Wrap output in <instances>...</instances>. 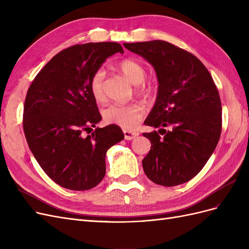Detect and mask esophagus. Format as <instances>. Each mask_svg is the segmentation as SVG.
<instances>
[{"mask_svg":"<svg viewBox=\"0 0 249 249\" xmlns=\"http://www.w3.org/2000/svg\"><path fill=\"white\" fill-rule=\"evenodd\" d=\"M124 134L125 140H133L139 135L138 132H131V131H127V130H124Z\"/></svg>","mask_w":249,"mask_h":249,"instance_id":"esophagus-1","label":"esophagus"}]
</instances>
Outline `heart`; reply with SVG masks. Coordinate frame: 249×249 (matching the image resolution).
<instances>
[{"mask_svg":"<svg viewBox=\"0 0 249 249\" xmlns=\"http://www.w3.org/2000/svg\"><path fill=\"white\" fill-rule=\"evenodd\" d=\"M122 71L130 82L135 85H139V92H147L152 89V85L145 84V70L136 60L124 59L117 64ZM106 72L103 69L93 72L89 81V90L96 102H101L105 97L104 85ZM145 114V109L141 104L118 105L111 104L103 110V118L105 123L116 124L127 130H135Z\"/></svg>","mask_w":249,"mask_h":249,"instance_id":"b5f03b06","label":"heart"}]
</instances>
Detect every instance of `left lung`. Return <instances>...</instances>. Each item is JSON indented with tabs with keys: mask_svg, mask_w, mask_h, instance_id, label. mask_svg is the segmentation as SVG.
I'll return each mask as SVG.
<instances>
[{
	"mask_svg": "<svg viewBox=\"0 0 249 249\" xmlns=\"http://www.w3.org/2000/svg\"><path fill=\"white\" fill-rule=\"evenodd\" d=\"M124 46L154 66L159 82L144 122L159 131L142 134L152 143L143 170L158 185L184 184L203 168L220 138L221 101L213 78L198 58L167 41Z\"/></svg>",
	"mask_w": 249,
	"mask_h": 249,
	"instance_id": "left-lung-1",
	"label": "left lung"
}]
</instances>
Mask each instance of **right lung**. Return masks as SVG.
<instances>
[{
    "label": "right lung",
    "instance_id": "obj_1",
    "mask_svg": "<svg viewBox=\"0 0 249 249\" xmlns=\"http://www.w3.org/2000/svg\"><path fill=\"white\" fill-rule=\"evenodd\" d=\"M124 53L117 42L76 44L53 57L29 87L24 106L28 145L50 178L70 190H89L106 173L107 150L124 135L102 119L89 81L106 59Z\"/></svg>",
    "mask_w": 249,
    "mask_h": 249
}]
</instances>
